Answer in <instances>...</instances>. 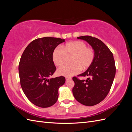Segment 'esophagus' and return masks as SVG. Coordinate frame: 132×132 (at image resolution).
I'll return each mask as SVG.
<instances>
[{
	"label": "esophagus",
	"mask_w": 132,
	"mask_h": 132,
	"mask_svg": "<svg viewBox=\"0 0 132 132\" xmlns=\"http://www.w3.org/2000/svg\"><path fill=\"white\" fill-rule=\"evenodd\" d=\"M71 79V78L70 77H66V78H65V79H66L67 81L69 80H70Z\"/></svg>",
	"instance_id": "1"
}]
</instances>
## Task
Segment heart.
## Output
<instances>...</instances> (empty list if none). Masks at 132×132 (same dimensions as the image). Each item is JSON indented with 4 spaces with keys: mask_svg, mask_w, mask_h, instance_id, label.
I'll return each mask as SVG.
<instances>
[{
    "mask_svg": "<svg viewBox=\"0 0 132 132\" xmlns=\"http://www.w3.org/2000/svg\"><path fill=\"white\" fill-rule=\"evenodd\" d=\"M70 57L71 64L60 68L58 70L59 74L71 77L77 74L80 69L84 70L89 68L94 62L95 51L93 48L87 47L85 42L77 41L63 46L62 49L56 48L53 52V61L58 67L64 64L67 58Z\"/></svg>",
    "mask_w": 132,
    "mask_h": 132,
    "instance_id": "b5f03b06",
    "label": "heart"
}]
</instances>
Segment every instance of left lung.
<instances>
[{"instance_id":"obj_1","label":"left lung","mask_w":132,"mask_h":132,"mask_svg":"<svg viewBox=\"0 0 132 132\" xmlns=\"http://www.w3.org/2000/svg\"><path fill=\"white\" fill-rule=\"evenodd\" d=\"M88 42L95 51L93 63L80 77H88L87 80L73 77L75 85L73 94L81 104L92 106L101 102L109 94L116 74L113 55L108 47L99 39L90 36L78 37Z\"/></svg>"}]
</instances>
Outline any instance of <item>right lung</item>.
<instances>
[{
    "instance_id": "right-lung-1",
    "label": "right lung",
    "mask_w": 132,
    "mask_h": 132,
    "mask_svg": "<svg viewBox=\"0 0 132 132\" xmlns=\"http://www.w3.org/2000/svg\"><path fill=\"white\" fill-rule=\"evenodd\" d=\"M65 39L45 37L28 45L19 64L21 86L27 98L35 105L46 108L57 102L58 89L65 82L64 77L48 78L56 70L53 52Z\"/></svg>"
}]
</instances>
